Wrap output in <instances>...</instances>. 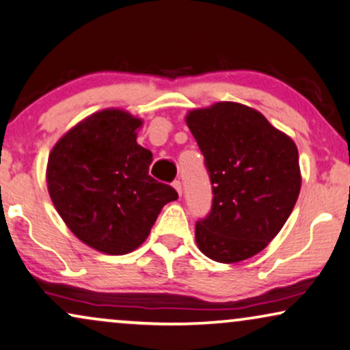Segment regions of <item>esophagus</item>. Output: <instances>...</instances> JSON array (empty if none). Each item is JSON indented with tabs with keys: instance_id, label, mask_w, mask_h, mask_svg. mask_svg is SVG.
Listing matches in <instances>:
<instances>
[{
	"instance_id": "1",
	"label": "esophagus",
	"mask_w": 350,
	"mask_h": 350,
	"mask_svg": "<svg viewBox=\"0 0 350 350\" xmlns=\"http://www.w3.org/2000/svg\"><path fill=\"white\" fill-rule=\"evenodd\" d=\"M172 187L176 189V192L179 193V197H183V184H180V180H174V183H172Z\"/></svg>"
}]
</instances>
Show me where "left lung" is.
Listing matches in <instances>:
<instances>
[{
  "label": "left lung",
  "mask_w": 350,
  "mask_h": 350,
  "mask_svg": "<svg viewBox=\"0 0 350 350\" xmlns=\"http://www.w3.org/2000/svg\"><path fill=\"white\" fill-rule=\"evenodd\" d=\"M185 123L203 153L214 195L211 213L195 226L200 251L222 264L253 258L275 239L299 197L295 141L239 102L193 109Z\"/></svg>",
  "instance_id": "1"
}]
</instances>
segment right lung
<instances>
[{
  "mask_svg": "<svg viewBox=\"0 0 350 350\" xmlns=\"http://www.w3.org/2000/svg\"><path fill=\"white\" fill-rule=\"evenodd\" d=\"M144 121L126 110L96 111L55 142L46 184L59 216L90 248L120 256L139 248L166 203L171 185L148 176L152 152L137 144Z\"/></svg>",
  "mask_w": 350,
  "mask_h": 350,
  "instance_id": "1",
  "label": "right lung"
}]
</instances>
